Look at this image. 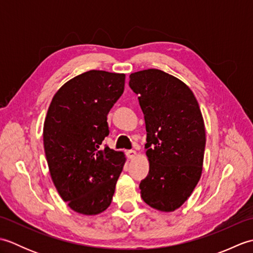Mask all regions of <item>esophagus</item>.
I'll return each instance as SVG.
<instances>
[{"label": "esophagus", "instance_id": "esophagus-1", "mask_svg": "<svg viewBox=\"0 0 253 253\" xmlns=\"http://www.w3.org/2000/svg\"><path fill=\"white\" fill-rule=\"evenodd\" d=\"M126 155H127V158L129 159V160H133V159L136 158L137 152L135 151V150H128V151L126 152Z\"/></svg>", "mask_w": 253, "mask_h": 253}]
</instances>
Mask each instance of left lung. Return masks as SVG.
Listing matches in <instances>:
<instances>
[{"label": "left lung", "mask_w": 253, "mask_h": 253, "mask_svg": "<svg viewBox=\"0 0 253 253\" xmlns=\"http://www.w3.org/2000/svg\"><path fill=\"white\" fill-rule=\"evenodd\" d=\"M147 129L150 169L140 182L148 206L174 212L195 189L203 169L206 126L195 94L180 79L155 68L130 74Z\"/></svg>", "instance_id": "8db88e82"}]
</instances>
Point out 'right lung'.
<instances>
[{
  "label": "right lung",
  "mask_w": 253,
  "mask_h": 253,
  "mask_svg": "<svg viewBox=\"0 0 253 253\" xmlns=\"http://www.w3.org/2000/svg\"><path fill=\"white\" fill-rule=\"evenodd\" d=\"M125 74L89 71L56 91L43 124L47 166L58 195L73 211L96 215L110 207L126 157L101 147L107 113L125 87Z\"/></svg>",
  "instance_id": "obj_1"
}]
</instances>
